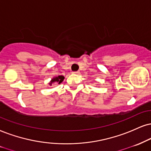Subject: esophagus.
Returning a JSON list of instances; mask_svg holds the SVG:
<instances>
[{"label":"esophagus","mask_w":151,"mask_h":151,"mask_svg":"<svg viewBox=\"0 0 151 151\" xmlns=\"http://www.w3.org/2000/svg\"><path fill=\"white\" fill-rule=\"evenodd\" d=\"M73 73L74 74H79L80 73L79 71H74V72H73Z\"/></svg>","instance_id":"1"}]
</instances>
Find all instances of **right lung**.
Instances as JSON below:
<instances>
[{"label":"right lung","instance_id":"add662e5","mask_svg":"<svg viewBox=\"0 0 151 151\" xmlns=\"http://www.w3.org/2000/svg\"><path fill=\"white\" fill-rule=\"evenodd\" d=\"M64 76H57V77L54 78L51 81V82H50V85H52V83H58V84H60V83H61V82L64 81Z\"/></svg>","mask_w":151,"mask_h":151}]
</instances>
